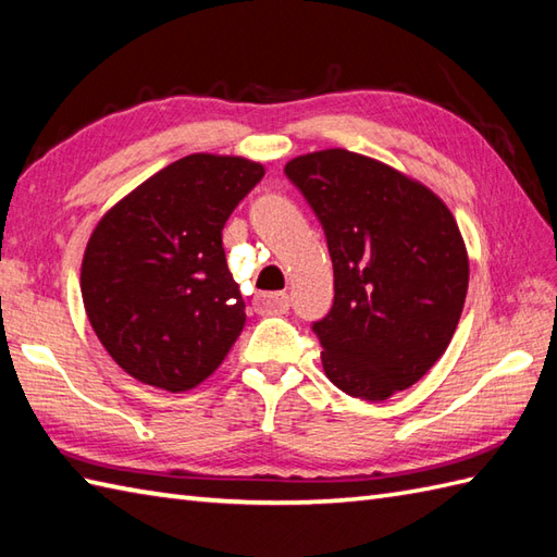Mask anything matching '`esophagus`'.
Masks as SVG:
<instances>
[{
	"label": "esophagus",
	"instance_id": "1",
	"mask_svg": "<svg viewBox=\"0 0 557 557\" xmlns=\"http://www.w3.org/2000/svg\"><path fill=\"white\" fill-rule=\"evenodd\" d=\"M253 309L258 313H287L289 297L285 292H260L253 297Z\"/></svg>",
	"mask_w": 557,
	"mask_h": 557
}]
</instances>
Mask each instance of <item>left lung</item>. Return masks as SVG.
<instances>
[{
	"label": "left lung",
	"mask_w": 557,
	"mask_h": 557,
	"mask_svg": "<svg viewBox=\"0 0 557 557\" xmlns=\"http://www.w3.org/2000/svg\"><path fill=\"white\" fill-rule=\"evenodd\" d=\"M321 220L335 301L313 333L330 383L389 399L431 371L453 339L469 287V256L441 196L389 164L345 148L285 164Z\"/></svg>",
	"instance_id": "8db88e82"
}]
</instances>
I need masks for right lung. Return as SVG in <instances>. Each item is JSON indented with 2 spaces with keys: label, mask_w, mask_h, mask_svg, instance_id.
<instances>
[{
  "label": "right lung",
  "mask_w": 557,
  "mask_h": 557,
  "mask_svg": "<svg viewBox=\"0 0 557 557\" xmlns=\"http://www.w3.org/2000/svg\"><path fill=\"white\" fill-rule=\"evenodd\" d=\"M260 162L194 152L104 212L81 263V294L102 347L138 383L194 389L246 323L222 227L263 180Z\"/></svg>",
  "instance_id": "1"
}]
</instances>
